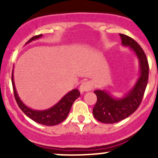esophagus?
<instances>
[{
    "mask_svg": "<svg viewBox=\"0 0 158 158\" xmlns=\"http://www.w3.org/2000/svg\"><path fill=\"white\" fill-rule=\"evenodd\" d=\"M92 89V84L90 82H84L79 86V91L81 93H84L85 92H88Z\"/></svg>",
    "mask_w": 158,
    "mask_h": 158,
    "instance_id": "1",
    "label": "esophagus"
}]
</instances>
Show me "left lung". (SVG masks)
<instances>
[{
	"label": "left lung",
	"mask_w": 158,
	"mask_h": 158,
	"mask_svg": "<svg viewBox=\"0 0 158 158\" xmlns=\"http://www.w3.org/2000/svg\"><path fill=\"white\" fill-rule=\"evenodd\" d=\"M122 44L134 52L139 63V76L131 89L118 98L106 89L94 91L97 102L93 108V115L100 122L113 124L125 119L139 107L148 81L149 67L145 53L139 44L127 35L119 33Z\"/></svg>",
	"instance_id": "left-lung-1"
}]
</instances>
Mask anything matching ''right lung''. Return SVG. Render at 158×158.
<instances>
[{
	"mask_svg": "<svg viewBox=\"0 0 158 158\" xmlns=\"http://www.w3.org/2000/svg\"><path fill=\"white\" fill-rule=\"evenodd\" d=\"M42 36V34L33 36L26 43V44H29L35 40L40 39ZM11 79H12L14 96H15V99L20 109L27 117L36 122V123L47 125V126H53V125H56L63 122L67 118L75 100L79 98L80 95L79 91L77 89H74L66 93L56 104H55L49 109L46 110H35L27 106L19 97L14 81V70L12 72Z\"/></svg>",
	"mask_w": 158,
	"mask_h": 158,
	"instance_id": "1",
	"label": "right lung"
}]
</instances>
